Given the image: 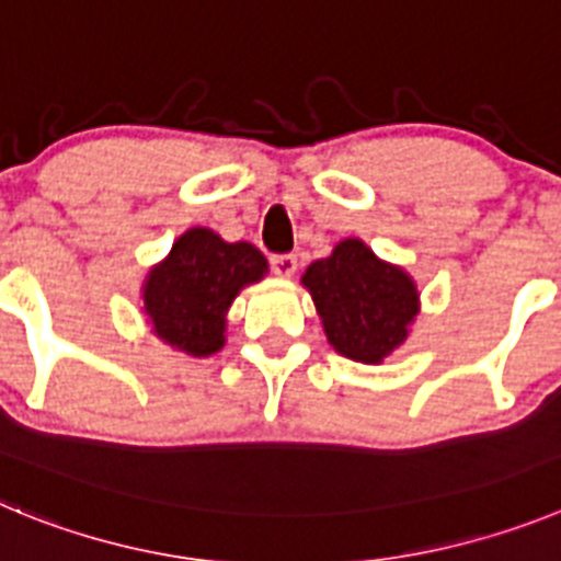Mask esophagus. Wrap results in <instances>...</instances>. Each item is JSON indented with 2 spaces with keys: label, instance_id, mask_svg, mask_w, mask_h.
<instances>
[{
  "label": "esophagus",
  "instance_id": "obj_1",
  "mask_svg": "<svg viewBox=\"0 0 561 561\" xmlns=\"http://www.w3.org/2000/svg\"><path fill=\"white\" fill-rule=\"evenodd\" d=\"M270 266H272V272H275V275L291 277V275H295V270H297V257L289 255V252H280V255L270 257Z\"/></svg>",
  "mask_w": 561,
  "mask_h": 561
}]
</instances>
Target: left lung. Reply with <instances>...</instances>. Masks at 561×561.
Segmentation results:
<instances>
[{
  "mask_svg": "<svg viewBox=\"0 0 561 561\" xmlns=\"http://www.w3.org/2000/svg\"><path fill=\"white\" fill-rule=\"evenodd\" d=\"M329 342L356 362H381L401 342L419 314V291L399 266L348 238L329 257L306 270Z\"/></svg>",
  "mask_w": 561,
  "mask_h": 561,
  "instance_id": "left-lung-1",
  "label": "left lung"
}]
</instances>
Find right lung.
<instances>
[{
  "mask_svg": "<svg viewBox=\"0 0 561 561\" xmlns=\"http://www.w3.org/2000/svg\"><path fill=\"white\" fill-rule=\"evenodd\" d=\"M266 257L247 241L227 244L213 230L193 227L153 266L146 280V314L157 336L191 356L225 345V314L238 289L261 280Z\"/></svg>",
  "mask_w": 561,
  "mask_h": 561,
  "instance_id": "right-lung-1",
  "label": "right lung"
}]
</instances>
